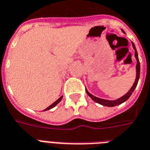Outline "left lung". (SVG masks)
<instances>
[{
	"instance_id": "1",
	"label": "left lung",
	"mask_w": 150,
	"mask_h": 150,
	"mask_svg": "<svg viewBox=\"0 0 150 150\" xmlns=\"http://www.w3.org/2000/svg\"><path fill=\"white\" fill-rule=\"evenodd\" d=\"M132 46L134 47V56L136 58V60H137V65H136V79H135V81H134V84L133 86L132 87V88L130 89L129 91L127 92V94H125V96H122L121 98H118L117 100H114V101H110V100H105V99H103V98H97L96 96H92L91 94H90L89 92L88 91V90L86 89V92L88 94V96H90L92 99H93L95 102H96L97 103H99L101 105H105V106H115V105H120V104H121V103H125V101H127L128 98H130V96H132V94L133 93V91L136 88L137 84H138V82H139V76H140V62H139V56H138V52H137V50L135 48V46H134V43L132 42Z\"/></svg>"
}]
</instances>
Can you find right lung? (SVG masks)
<instances>
[{"label": "right lung", "mask_w": 150, "mask_h": 150, "mask_svg": "<svg viewBox=\"0 0 150 150\" xmlns=\"http://www.w3.org/2000/svg\"><path fill=\"white\" fill-rule=\"evenodd\" d=\"M62 96H61V97H60V98H59V99H58V100L55 101V102H54V103H52V105H49V106H48V107H47V108H46V109H45V110H44V111H46V110H51V109H52V108H53V107H54V106H55V105H56L57 104H58V103H59V102H60V101L62 100Z\"/></svg>", "instance_id": "1"}]
</instances>
